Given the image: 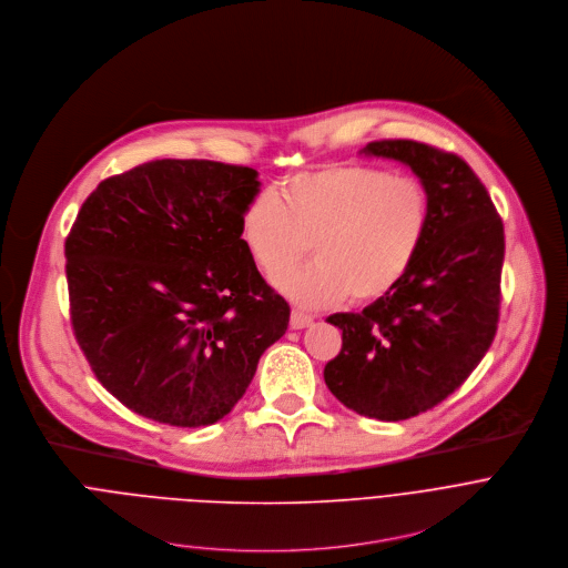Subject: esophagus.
Wrapping results in <instances>:
<instances>
[{
  "label": "esophagus",
  "mask_w": 568,
  "mask_h": 568,
  "mask_svg": "<svg viewBox=\"0 0 568 568\" xmlns=\"http://www.w3.org/2000/svg\"><path fill=\"white\" fill-rule=\"evenodd\" d=\"M308 324H313V317L302 313V311H293L291 313V328H306Z\"/></svg>",
  "instance_id": "1"
}]
</instances>
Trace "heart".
I'll return each mask as SVG.
<instances>
[{
  "label": "heart",
  "mask_w": 568,
  "mask_h": 568,
  "mask_svg": "<svg viewBox=\"0 0 568 568\" xmlns=\"http://www.w3.org/2000/svg\"><path fill=\"white\" fill-rule=\"evenodd\" d=\"M425 183L409 174L335 163L288 176L280 196L257 192L242 210L240 237L274 277L312 242L316 262L275 278L293 302L317 308L372 304L389 295L416 264L429 231Z\"/></svg>",
  "instance_id": "1"
}]
</instances>
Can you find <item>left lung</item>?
I'll return each instance as SVG.
<instances>
[{
    "label": "left lung",
    "mask_w": 568,
    "mask_h": 568,
    "mask_svg": "<svg viewBox=\"0 0 568 568\" xmlns=\"http://www.w3.org/2000/svg\"><path fill=\"white\" fill-rule=\"evenodd\" d=\"M367 154L403 161L425 183L429 231L407 277L363 313L326 317L343 349L324 383L345 407L378 420L418 416L459 389L490 349L501 304L504 223L457 154L409 139L372 141Z\"/></svg>",
    "instance_id": "8db88e82"
}]
</instances>
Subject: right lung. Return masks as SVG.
<instances>
[{
  "mask_svg": "<svg viewBox=\"0 0 568 568\" xmlns=\"http://www.w3.org/2000/svg\"><path fill=\"white\" fill-rule=\"evenodd\" d=\"M253 168L161 159L104 179L64 242L78 345L128 409L212 425L246 394L291 306L240 237Z\"/></svg>",
  "mask_w": 568,
  "mask_h": 568,
  "instance_id": "1",
  "label": "right lung"
}]
</instances>
